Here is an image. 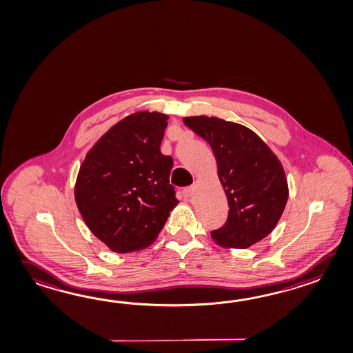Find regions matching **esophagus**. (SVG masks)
<instances>
[{"label":"esophagus","mask_w":353,"mask_h":353,"mask_svg":"<svg viewBox=\"0 0 353 353\" xmlns=\"http://www.w3.org/2000/svg\"><path fill=\"white\" fill-rule=\"evenodd\" d=\"M182 194H183V197H186L188 200H190V199H192L196 194L195 186H190V188H183Z\"/></svg>","instance_id":"obj_1"}]
</instances>
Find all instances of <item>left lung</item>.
I'll return each instance as SVG.
<instances>
[{
	"mask_svg": "<svg viewBox=\"0 0 353 353\" xmlns=\"http://www.w3.org/2000/svg\"><path fill=\"white\" fill-rule=\"evenodd\" d=\"M183 123L210 144L227 195V223L212 230V239L239 250L257 243L274 230L289 197L281 162L241 124L208 117H188Z\"/></svg>",
	"mask_w": 353,
	"mask_h": 353,
	"instance_id": "obj_1",
	"label": "left lung"
}]
</instances>
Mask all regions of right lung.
<instances>
[{
	"mask_svg": "<svg viewBox=\"0 0 353 353\" xmlns=\"http://www.w3.org/2000/svg\"><path fill=\"white\" fill-rule=\"evenodd\" d=\"M168 117H126L87 153L74 199L87 227L111 251H138L157 238L174 206L173 159L161 153Z\"/></svg>",
	"mask_w": 353,
	"mask_h": 353,
	"instance_id": "right-lung-1",
	"label": "right lung"
}]
</instances>
